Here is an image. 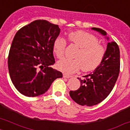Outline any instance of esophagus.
Returning a JSON list of instances; mask_svg holds the SVG:
<instances>
[{"instance_id": "obj_1", "label": "esophagus", "mask_w": 130, "mask_h": 130, "mask_svg": "<svg viewBox=\"0 0 130 130\" xmlns=\"http://www.w3.org/2000/svg\"><path fill=\"white\" fill-rule=\"evenodd\" d=\"M63 77H64V78H71V77H72L71 75H67V74H66V73H63Z\"/></svg>"}]
</instances>
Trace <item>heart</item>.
I'll return each mask as SVG.
<instances>
[{"label": "heart", "instance_id": "heart-1", "mask_svg": "<svg viewBox=\"0 0 130 130\" xmlns=\"http://www.w3.org/2000/svg\"><path fill=\"white\" fill-rule=\"evenodd\" d=\"M69 40L79 48L74 58L63 59L57 63L59 70L66 73H73L82 67L84 71H92L103 61L105 50L103 46L99 44V40L94 36L86 31H75L68 36ZM66 47V41L64 38L57 37L53 41V51L59 59L63 57Z\"/></svg>", "mask_w": 130, "mask_h": 130}]
</instances>
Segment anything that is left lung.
I'll return each instance as SVG.
<instances>
[{
	"label": "left lung",
	"mask_w": 130,
	"mask_h": 130,
	"mask_svg": "<svg viewBox=\"0 0 130 130\" xmlns=\"http://www.w3.org/2000/svg\"><path fill=\"white\" fill-rule=\"evenodd\" d=\"M104 36L109 41L107 32L97 27L91 28ZM120 52L115 42L107 43V50L101 63L85 79L80 80L77 90L70 91L69 95L75 103L82 106H94L105 100L113 90L119 76Z\"/></svg>",
	"instance_id": "1"
}]
</instances>
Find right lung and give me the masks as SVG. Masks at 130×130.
Listing matches in <instances>:
<instances>
[{"label":"right lung","mask_w":130,"mask_h":130,"mask_svg":"<svg viewBox=\"0 0 130 130\" xmlns=\"http://www.w3.org/2000/svg\"><path fill=\"white\" fill-rule=\"evenodd\" d=\"M57 25L46 20H36L21 27L13 38L8 57L11 81L24 96H38L46 92L60 71L55 64L53 41L60 34Z\"/></svg>","instance_id":"add662e5"}]
</instances>
